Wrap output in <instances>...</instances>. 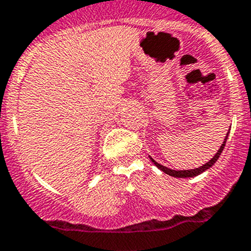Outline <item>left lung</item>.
<instances>
[{
    "label": "left lung",
    "instance_id": "8db88e82",
    "mask_svg": "<svg viewBox=\"0 0 251 251\" xmlns=\"http://www.w3.org/2000/svg\"><path fill=\"white\" fill-rule=\"evenodd\" d=\"M228 132H229V130H228ZM228 132H227V135L225 136L223 144L221 145V148L218 149V151H217V153H216V154H214V157L212 158V159H209V162H207L205 165L201 166V167H199V168H194V170H182V171H176V170H171V168H167V167H165V166L159 165V163H157V162H155L154 159H153V158H151V157H149V158H151V161L153 162V163H154V165L157 166V167L159 168V170H161V171H163V172H165V174L170 175V176H174V177H180V178L194 177V176H198V175L203 174L204 171H207V170H209V168L212 167V166H213L214 163H216L217 159L220 158V155H221V153H222V151H223V149H225V145H226L227 138H228Z\"/></svg>",
    "mask_w": 251,
    "mask_h": 251
}]
</instances>
